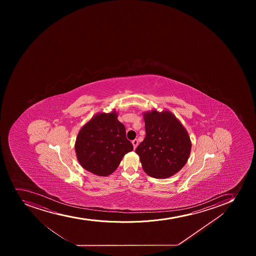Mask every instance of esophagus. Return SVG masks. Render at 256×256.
<instances>
[{
	"instance_id": "esophagus-1",
	"label": "esophagus",
	"mask_w": 256,
	"mask_h": 256,
	"mask_svg": "<svg viewBox=\"0 0 256 256\" xmlns=\"http://www.w3.org/2000/svg\"><path fill=\"white\" fill-rule=\"evenodd\" d=\"M132 145H134V148L135 150V148H137L138 145V141L137 140H132Z\"/></svg>"
}]
</instances>
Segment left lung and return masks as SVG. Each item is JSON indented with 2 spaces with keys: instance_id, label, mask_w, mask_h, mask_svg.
I'll return each instance as SVG.
<instances>
[{
  "instance_id": "8db88e82",
  "label": "left lung",
  "mask_w": 256,
  "mask_h": 256,
  "mask_svg": "<svg viewBox=\"0 0 256 256\" xmlns=\"http://www.w3.org/2000/svg\"><path fill=\"white\" fill-rule=\"evenodd\" d=\"M146 136L135 152L150 177L166 178L186 164L191 140L181 122L168 110L144 112Z\"/></svg>"
}]
</instances>
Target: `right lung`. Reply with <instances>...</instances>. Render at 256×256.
Segmentation results:
<instances>
[{
	"label": "right lung",
	"mask_w": 256,
	"mask_h": 256,
	"mask_svg": "<svg viewBox=\"0 0 256 256\" xmlns=\"http://www.w3.org/2000/svg\"><path fill=\"white\" fill-rule=\"evenodd\" d=\"M118 116L115 109L108 114H96L82 126L76 137L75 151L79 164L98 176L112 174L124 155L134 150Z\"/></svg>",
	"instance_id": "add662e5"
}]
</instances>
